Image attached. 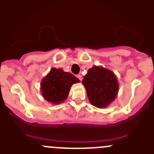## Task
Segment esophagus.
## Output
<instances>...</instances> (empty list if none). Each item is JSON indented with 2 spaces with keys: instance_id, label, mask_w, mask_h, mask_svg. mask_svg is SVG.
<instances>
[{
  "instance_id": "1",
  "label": "esophagus",
  "mask_w": 154,
  "mask_h": 154,
  "mask_svg": "<svg viewBox=\"0 0 154 154\" xmlns=\"http://www.w3.org/2000/svg\"><path fill=\"white\" fill-rule=\"evenodd\" d=\"M77 77H78V79L80 80V81H82V80H83V77H82L81 74H78V75H77Z\"/></svg>"
}]
</instances>
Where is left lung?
I'll return each mask as SVG.
<instances>
[{"mask_svg": "<svg viewBox=\"0 0 154 154\" xmlns=\"http://www.w3.org/2000/svg\"><path fill=\"white\" fill-rule=\"evenodd\" d=\"M82 83L90 103L100 109L108 106L116 99L119 90L116 74L102 66H94L89 68Z\"/></svg>", "mask_w": 154, "mask_h": 154, "instance_id": "1", "label": "left lung"}]
</instances>
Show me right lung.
<instances>
[{
	"label": "right lung",
	"instance_id": "1",
	"mask_svg": "<svg viewBox=\"0 0 154 154\" xmlns=\"http://www.w3.org/2000/svg\"><path fill=\"white\" fill-rule=\"evenodd\" d=\"M80 80L62 68H52L40 83L42 95L53 104H60L67 99L70 88Z\"/></svg>",
	"mask_w": 154,
	"mask_h": 154
}]
</instances>
